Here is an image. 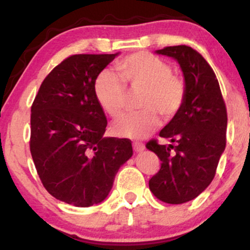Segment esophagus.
<instances>
[{
	"mask_svg": "<svg viewBox=\"0 0 250 250\" xmlns=\"http://www.w3.org/2000/svg\"><path fill=\"white\" fill-rule=\"evenodd\" d=\"M133 148L136 153H141V151L145 150V145L143 143H139V142H134L133 143Z\"/></svg>",
	"mask_w": 250,
	"mask_h": 250,
	"instance_id": "obj_1",
	"label": "esophagus"
}]
</instances>
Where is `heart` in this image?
<instances>
[{"label":"heart","instance_id":"b5f03b06","mask_svg":"<svg viewBox=\"0 0 250 250\" xmlns=\"http://www.w3.org/2000/svg\"><path fill=\"white\" fill-rule=\"evenodd\" d=\"M116 74L102 71L94 83L100 107L111 117L122 114L127 103V87L137 93L142 110L127 114L114 123V133L130 139H143L159 125L157 113L170 120L179 113L186 97V84L175 75L169 63L160 57L139 51L116 63Z\"/></svg>","mask_w":250,"mask_h":250}]
</instances>
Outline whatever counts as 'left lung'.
Segmentation results:
<instances>
[{
	"label": "left lung",
	"mask_w": 250,
	"mask_h": 250,
	"mask_svg": "<svg viewBox=\"0 0 250 250\" xmlns=\"http://www.w3.org/2000/svg\"><path fill=\"white\" fill-rule=\"evenodd\" d=\"M156 53L179 62L186 97L179 113L160 131L171 145L156 140L146 145L161 161L149 189L162 202L181 205L199 196L214 179L226 148L227 109L216 75L200 53L188 45Z\"/></svg>",
	"instance_id": "obj_1"
}]
</instances>
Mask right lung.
I'll return each mask as SVG.
<instances>
[{
  "mask_svg": "<svg viewBox=\"0 0 250 250\" xmlns=\"http://www.w3.org/2000/svg\"><path fill=\"white\" fill-rule=\"evenodd\" d=\"M117 54H79L43 80L31 105L30 153L43 187L75 207L102 202L120 167L133 155L130 140L104 137L107 117L94 83Z\"/></svg>",
  "mask_w": 250,
  "mask_h": 250,
  "instance_id": "1",
  "label": "right lung"
}]
</instances>
